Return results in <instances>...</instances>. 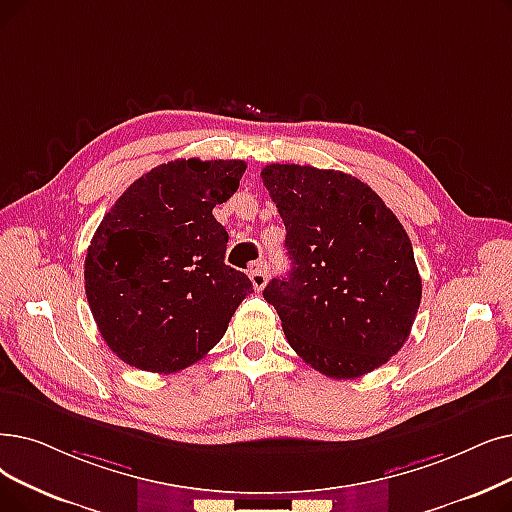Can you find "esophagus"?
Wrapping results in <instances>:
<instances>
[{"label":"esophagus","mask_w":512,"mask_h":512,"mask_svg":"<svg viewBox=\"0 0 512 512\" xmlns=\"http://www.w3.org/2000/svg\"><path fill=\"white\" fill-rule=\"evenodd\" d=\"M251 282L255 286V291H263L265 284H268V270H265V268H255L251 272Z\"/></svg>","instance_id":"obj_1"}]
</instances>
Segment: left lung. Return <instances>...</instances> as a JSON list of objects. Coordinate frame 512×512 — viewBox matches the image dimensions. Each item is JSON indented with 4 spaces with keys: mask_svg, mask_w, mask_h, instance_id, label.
Returning a JSON list of instances; mask_svg holds the SVG:
<instances>
[{
    "mask_svg": "<svg viewBox=\"0 0 512 512\" xmlns=\"http://www.w3.org/2000/svg\"><path fill=\"white\" fill-rule=\"evenodd\" d=\"M263 186L284 221L291 270L263 299L299 358L330 379H358L410 337L422 297L412 242L370 186L343 171L272 163Z\"/></svg>",
    "mask_w": 512,
    "mask_h": 512,
    "instance_id": "obj_1",
    "label": "left lung"
}]
</instances>
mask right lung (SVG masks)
<instances>
[{
    "label": "right lung",
    "instance_id": "right-lung-1",
    "mask_svg": "<svg viewBox=\"0 0 512 512\" xmlns=\"http://www.w3.org/2000/svg\"><path fill=\"white\" fill-rule=\"evenodd\" d=\"M244 161L180 159L133 182L100 221L85 295L106 345L146 372L184 370L219 343L253 284L226 265L213 207L238 190Z\"/></svg>",
    "mask_w": 512,
    "mask_h": 512
}]
</instances>
